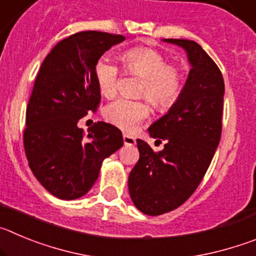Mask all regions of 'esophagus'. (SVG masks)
<instances>
[{
	"label": "esophagus",
	"mask_w": 256,
	"mask_h": 256,
	"mask_svg": "<svg viewBox=\"0 0 256 256\" xmlns=\"http://www.w3.org/2000/svg\"><path fill=\"white\" fill-rule=\"evenodd\" d=\"M123 141H124V144H126V146H133V144H136L134 137H132V136L130 134H126V133L123 134Z\"/></svg>",
	"instance_id": "1"
}]
</instances>
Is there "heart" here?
Here are the masks:
<instances>
[{
	"instance_id": "b5f03b06",
	"label": "heart",
	"mask_w": 256,
	"mask_h": 256,
	"mask_svg": "<svg viewBox=\"0 0 256 256\" xmlns=\"http://www.w3.org/2000/svg\"><path fill=\"white\" fill-rule=\"evenodd\" d=\"M124 69L138 76L142 82L138 96L146 97L159 110L169 108L177 100L182 87V73L178 68L168 65L162 52L148 47H136L122 55ZM94 82L104 97L116 94L119 68L108 58H101L94 66ZM104 118L124 130H130L148 115V106L144 101L118 98L104 108Z\"/></svg>"
}]
</instances>
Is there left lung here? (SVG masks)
<instances>
[{"instance_id": "8db88e82", "label": "left lung", "mask_w": 256, "mask_h": 256, "mask_svg": "<svg viewBox=\"0 0 256 256\" xmlns=\"http://www.w3.org/2000/svg\"><path fill=\"white\" fill-rule=\"evenodd\" d=\"M186 51L190 73L168 112L148 126L164 148L154 152L137 140L140 159L128 177L133 204L148 216L172 212L204 178L222 134L224 82L220 70L195 40H162Z\"/></svg>"}]
</instances>
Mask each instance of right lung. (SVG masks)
Segmentation results:
<instances>
[{"mask_svg": "<svg viewBox=\"0 0 256 256\" xmlns=\"http://www.w3.org/2000/svg\"><path fill=\"white\" fill-rule=\"evenodd\" d=\"M124 40L104 32H79L60 40L40 65L26 106L24 148L38 182L61 200L84 196L104 160L123 146L116 126L97 122L84 136L78 122L96 112L101 102L96 62Z\"/></svg>", "mask_w": 256, "mask_h": 256, "instance_id": "obj_1", "label": "right lung"}]
</instances>
